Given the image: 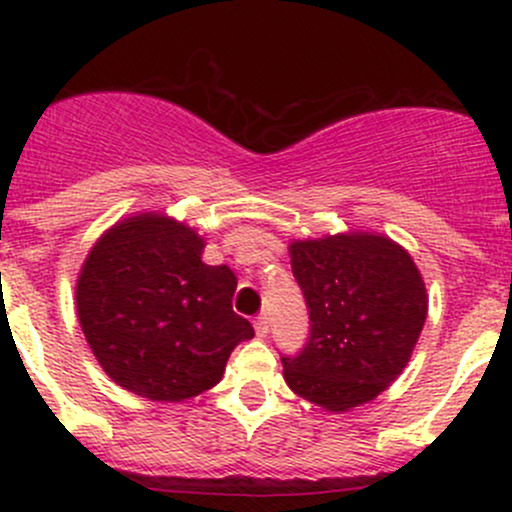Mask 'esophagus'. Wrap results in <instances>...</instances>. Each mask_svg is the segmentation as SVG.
Listing matches in <instances>:
<instances>
[{
    "instance_id": "esophagus-1",
    "label": "esophagus",
    "mask_w": 512,
    "mask_h": 512,
    "mask_svg": "<svg viewBox=\"0 0 512 512\" xmlns=\"http://www.w3.org/2000/svg\"><path fill=\"white\" fill-rule=\"evenodd\" d=\"M252 325H255L257 337H267V332H269V317L267 315L260 313L255 317V322H252Z\"/></svg>"
}]
</instances>
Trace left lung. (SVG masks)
I'll list each match as a JSON object with an SVG mask.
<instances>
[{
    "mask_svg": "<svg viewBox=\"0 0 512 512\" xmlns=\"http://www.w3.org/2000/svg\"><path fill=\"white\" fill-rule=\"evenodd\" d=\"M291 269L310 310L308 344L281 356L286 385L349 411L395 383L424 330L428 296L409 252L373 233L296 240Z\"/></svg>",
    "mask_w": 512,
    "mask_h": 512,
    "instance_id": "obj_1",
    "label": "left lung"
}]
</instances>
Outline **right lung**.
I'll return each mask as SVG.
<instances>
[{"instance_id":"right-lung-1","label":"right lung","mask_w":512,"mask_h":512,"mask_svg":"<svg viewBox=\"0 0 512 512\" xmlns=\"http://www.w3.org/2000/svg\"><path fill=\"white\" fill-rule=\"evenodd\" d=\"M204 238L146 211L105 231L76 279V313L93 356L117 385L182 402L221 380L231 351L255 337L233 313L238 279L202 262Z\"/></svg>"}]
</instances>
